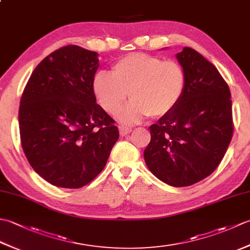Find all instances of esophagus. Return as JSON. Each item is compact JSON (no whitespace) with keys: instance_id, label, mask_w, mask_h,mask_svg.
<instances>
[{"instance_id":"obj_1","label":"esophagus","mask_w":250,"mask_h":250,"mask_svg":"<svg viewBox=\"0 0 250 250\" xmlns=\"http://www.w3.org/2000/svg\"><path fill=\"white\" fill-rule=\"evenodd\" d=\"M132 132V129L129 128V126H125V125H119V133L121 136H125L130 134Z\"/></svg>"}]
</instances>
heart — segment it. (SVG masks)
Listing matches in <instances>:
<instances>
[{"instance_id": "heart-1", "label": "heart", "mask_w": 250, "mask_h": 250, "mask_svg": "<svg viewBox=\"0 0 250 250\" xmlns=\"http://www.w3.org/2000/svg\"><path fill=\"white\" fill-rule=\"evenodd\" d=\"M186 83V72L177 61L136 52L120 58L111 74H95L92 90L101 107L110 115L118 113L130 94L133 101L121 110L119 119L132 124L146 116L158 119L171 114L183 98Z\"/></svg>"}]
</instances>
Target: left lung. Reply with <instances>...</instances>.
Listing matches in <instances>:
<instances>
[{"mask_svg": "<svg viewBox=\"0 0 250 250\" xmlns=\"http://www.w3.org/2000/svg\"><path fill=\"white\" fill-rule=\"evenodd\" d=\"M187 76L177 107L149 126L144 151L150 172L173 187H187L213 173L233 136L232 101L228 83L214 64L185 47L177 54Z\"/></svg>", "mask_w": 250, "mask_h": 250, "instance_id": "8db88e82", "label": "left lung"}]
</instances>
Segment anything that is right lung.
Returning a JSON list of instances; mask_svg holds the SVG:
<instances>
[{
  "instance_id": "1",
  "label": "right lung",
  "mask_w": 250,
  "mask_h": 250,
  "mask_svg": "<svg viewBox=\"0 0 250 250\" xmlns=\"http://www.w3.org/2000/svg\"><path fill=\"white\" fill-rule=\"evenodd\" d=\"M98 54L76 45L51 52L32 73L19 106L21 146L34 171L61 188L78 189L103 171L119 139L97 103Z\"/></svg>"
}]
</instances>
